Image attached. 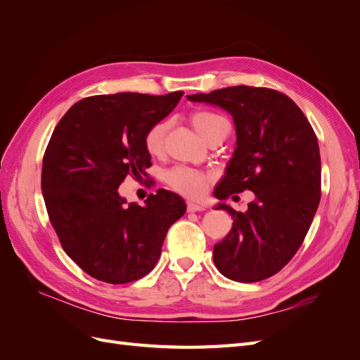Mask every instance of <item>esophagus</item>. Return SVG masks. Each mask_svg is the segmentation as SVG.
<instances>
[{"instance_id":"obj_1","label":"esophagus","mask_w":360,"mask_h":360,"mask_svg":"<svg viewBox=\"0 0 360 360\" xmlns=\"http://www.w3.org/2000/svg\"><path fill=\"white\" fill-rule=\"evenodd\" d=\"M186 209H188V212L189 213H193V212H202L205 207L204 205H201V204H197V202H193V201H189L188 202V205H186Z\"/></svg>"}]
</instances>
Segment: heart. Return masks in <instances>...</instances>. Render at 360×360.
<instances>
[{
	"label": "heart",
	"mask_w": 360,
	"mask_h": 360,
	"mask_svg": "<svg viewBox=\"0 0 360 360\" xmlns=\"http://www.w3.org/2000/svg\"><path fill=\"white\" fill-rule=\"evenodd\" d=\"M222 120L224 118L221 115L209 111H197L191 115V122L193 127L197 129V132L204 139L213 132V129L217 126V123H221ZM167 129L168 124L165 122H158L147 129L143 141L147 153H150L151 156H158L162 153L163 147H165ZM163 180H165V183L172 191L184 195V197L200 198L205 193L207 188H209L210 176L198 169L177 165L165 171V174H163Z\"/></svg>",
	"instance_id": "obj_1"
}]
</instances>
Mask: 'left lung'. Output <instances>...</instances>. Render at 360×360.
Masks as SVG:
<instances>
[{"instance_id": "obj_1", "label": "left lung", "mask_w": 360, "mask_h": 360, "mask_svg": "<svg viewBox=\"0 0 360 360\" xmlns=\"http://www.w3.org/2000/svg\"><path fill=\"white\" fill-rule=\"evenodd\" d=\"M189 101L221 106L236 123L237 146L217 200L252 191L248 212L219 204L234 219L213 248L217 270L237 282L276 275L296 255L321 198L317 135L300 108L284 93L266 86L236 85Z\"/></svg>"}]
</instances>
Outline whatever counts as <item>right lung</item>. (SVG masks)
I'll list each match as a JSON object with an SVG mask.
<instances>
[{"mask_svg": "<svg viewBox=\"0 0 360 360\" xmlns=\"http://www.w3.org/2000/svg\"><path fill=\"white\" fill-rule=\"evenodd\" d=\"M183 91L163 96H90L63 115L43 155L41 192L66 252L86 275L127 284L155 269L169 226L186 212L177 193L159 189L146 205L117 189L151 167L144 148L150 126L165 118Z\"/></svg>", "mask_w": 360, "mask_h": 360, "instance_id": "obj_1", "label": "right lung"}]
</instances>
